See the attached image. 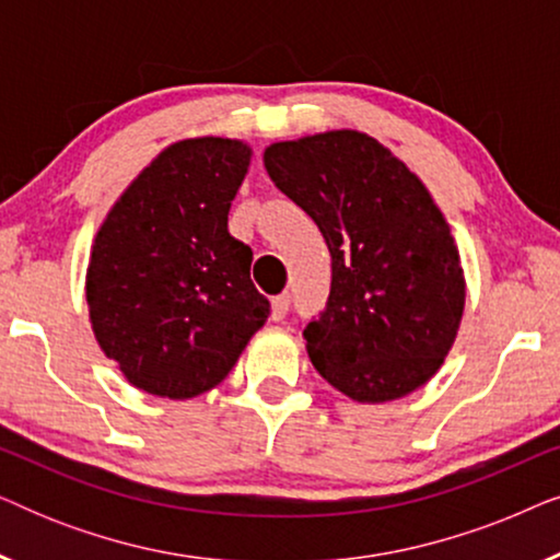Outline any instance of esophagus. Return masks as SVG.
<instances>
[{"label":"esophagus","mask_w":560,"mask_h":560,"mask_svg":"<svg viewBox=\"0 0 560 560\" xmlns=\"http://www.w3.org/2000/svg\"><path fill=\"white\" fill-rule=\"evenodd\" d=\"M288 311H290V295L288 293L275 295L272 298V318L275 320H282V318L288 316Z\"/></svg>","instance_id":"obj_1"}]
</instances>
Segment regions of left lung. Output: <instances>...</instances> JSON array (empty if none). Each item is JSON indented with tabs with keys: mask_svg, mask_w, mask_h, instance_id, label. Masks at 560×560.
<instances>
[{
	"mask_svg": "<svg viewBox=\"0 0 560 560\" xmlns=\"http://www.w3.org/2000/svg\"><path fill=\"white\" fill-rule=\"evenodd\" d=\"M265 167L331 252L326 308L303 331L320 377L359 402L425 385L456 339L464 275L423 183L349 129L270 144Z\"/></svg>",
	"mask_w": 560,
	"mask_h": 560,
	"instance_id": "8db88e82",
	"label": "left lung"
}]
</instances>
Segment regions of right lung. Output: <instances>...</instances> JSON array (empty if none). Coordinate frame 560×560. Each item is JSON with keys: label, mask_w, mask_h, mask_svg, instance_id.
I'll return each instance as SVG.
<instances>
[{"label": "right lung", "mask_w": 560, "mask_h": 560, "mask_svg": "<svg viewBox=\"0 0 560 560\" xmlns=\"http://www.w3.org/2000/svg\"><path fill=\"white\" fill-rule=\"evenodd\" d=\"M249 148L224 137L160 152L98 229L86 301L98 347L135 387L186 400L232 372L270 301L229 234Z\"/></svg>", "instance_id": "right-lung-1"}]
</instances>
